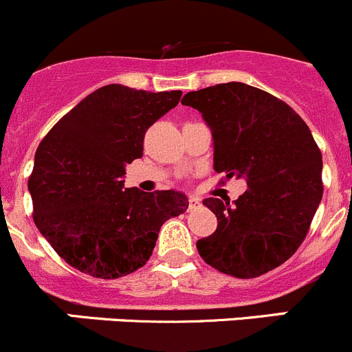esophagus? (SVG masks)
Segmentation results:
<instances>
[{"label":"esophagus","mask_w":352,"mask_h":352,"mask_svg":"<svg viewBox=\"0 0 352 352\" xmlns=\"http://www.w3.org/2000/svg\"><path fill=\"white\" fill-rule=\"evenodd\" d=\"M199 205H201V199L196 198V196H189V210H195Z\"/></svg>","instance_id":"34e87169"}]
</instances>
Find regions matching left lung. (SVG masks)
<instances>
[{
  "label": "left lung",
  "instance_id": "left-lung-1",
  "mask_svg": "<svg viewBox=\"0 0 352 352\" xmlns=\"http://www.w3.org/2000/svg\"><path fill=\"white\" fill-rule=\"evenodd\" d=\"M182 104L212 130L215 172L248 184L232 205L203 201L219 224L198 239L199 255L243 280L272 271L297 252L323 196V160L309 126L287 102L238 81L189 91Z\"/></svg>",
  "mask_w": 352,
  "mask_h": 352
}]
</instances>
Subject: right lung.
I'll return each mask as SVG.
<instances>
[{
	"label": "right lung",
	"mask_w": 352,
	"mask_h": 352,
	"mask_svg": "<svg viewBox=\"0 0 352 352\" xmlns=\"http://www.w3.org/2000/svg\"><path fill=\"white\" fill-rule=\"evenodd\" d=\"M180 97L106 85L41 140L28 182L32 219L69 265L102 280L130 274L149 261L161 226L187 210L182 192H142L123 180L147 128Z\"/></svg>",
	"instance_id": "add662e5"
}]
</instances>
